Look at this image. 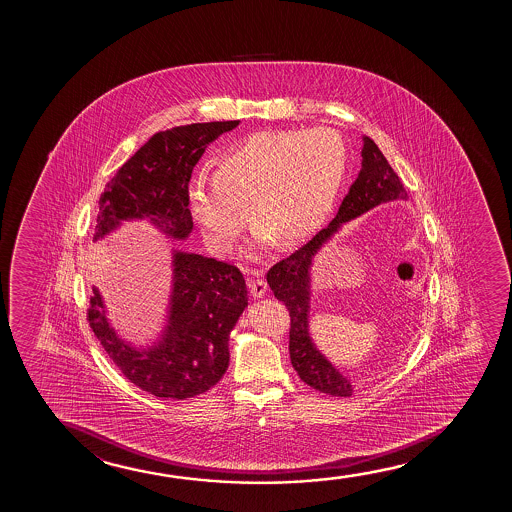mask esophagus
Returning <instances> with one entry per match:
<instances>
[{
  "label": "esophagus",
  "instance_id": "obj_1",
  "mask_svg": "<svg viewBox=\"0 0 512 512\" xmlns=\"http://www.w3.org/2000/svg\"><path fill=\"white\" fill-rule=\"evenodd\" d=\"M248 287L255 299H262L266 295L267 283L260 278L259 273H252V276L248 278Z\"/></svg>",
  "mask_w": 512,
  "mask_h": 512
}]
</instances>
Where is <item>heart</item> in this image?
<instances>
[{"mask_svg":"<svg viewBox=\"0 0 512 512\" xmlns=\"http://www.w3.org/2000/svg\"><path fill=\"white\" fill-rule=\"evenodd\" d=\"M348 168V148L330 129L257 133L227 148L215 175H197L189 204L215 252H229L250 206L255 243L306 238L329 217Z\"/></svg>","mask_w":512,"mask_h":512,"instance_id":"heart-1","label":"heart"}]
</instances>
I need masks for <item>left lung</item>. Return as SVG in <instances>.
<instances>
[{
	"label": "left lung",
	"instance_id": "8db88e82",
	"mask_svg": "<svg viewBox=\"0 0 512 512\" xmlns=\"http://www.w3.org/2000/svg\"><path fill=\"white\" fill-rule=\"evenodd\" d=\"M407 199V192L397 173L381 154L378 145L364 136L362 169L348 194L339 206L336 218L318 232L309 243L287 259L274 264L267 273V283L278 301L285 302L290 311V360L299 378L318 392L332 397H351L355 381L346 378L336 365L325 357L309 330L311 295H313V266L318 253L329 245L344 225L376 208L379 204Z\"/></svg>",
	"mask_w": 512,
	"mask_h": 512
}]
</instances>
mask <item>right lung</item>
Instances as JSON below:
<instances>
[{"label":"right lung","instance_id":"1","mask_svg":"<svg viewBox=\"0 0 512 512\" xmlns=\"http://www.w3.org/2000/svg\"><path fill=\"white\" fill-rule=\"evenodd\" d=\"M238 126L239 120L204 122L154 134L106 183L92 243L127 222L143 220L168 239H189L194 229L189 208L192 169L211 141ZM246 306L248 292L238 267L173 248L166 315L150 343L136 346L120 336L96 285L89 323L131 383L159 399L185 400L208 392L224 376L231 332Z\"/></svg>","mask_w":512,"mask_h":512}]
</instances>
